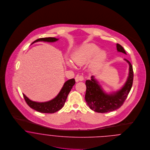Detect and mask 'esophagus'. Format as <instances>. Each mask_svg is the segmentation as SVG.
Masks as SVG:
<instances>
[{
	"mask_svg": "<svg viewBox=\"0 0 150 150\" xmlns=\"http://www.w3.org/2000/svg\"><path fill=\"white\" fill-rule=\"evenodd\" d=\"M75 80L76 82L82 81L84 80V77L83 76H77L75 78Z\"/></svg>",
	"mask_w": 150,
	"mask_h": 150,
	"instance_id": "34e87169",
	"label": "esophagus"
}]
</instances>
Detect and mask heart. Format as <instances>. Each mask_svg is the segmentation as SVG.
I'll return each instance as SVG.
<instances>
[{
    "label": "heart",
    "instance_id": "1",
    "mask_svg": "<svg viewBox=\"0 0 150 150\" xmlns=\"http://www.w3.org/2000/svg\"><path fill=\"white\" fill-rule=\"evenodd\" d=\"M107 57L106 51L100 50V47L93 43L85 44L80 47L72 57L73 61L77 64H86L90 61V66L94 70L99 69L105 62ZM67 64L74 67L73 63L69 61Z\"/></svg>",
    "mask_w": 150,
    "mask_h": 150
}]
</instances>
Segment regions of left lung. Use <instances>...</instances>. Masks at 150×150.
Masks as SVG:
<instances>
[{
  "mask_svg": "<svg viewBox=\"0 0 150 150\" xmlns=\"http://www.w3.org/2000/svg\"><path fill=\"white\" fill-rule=\"evenodd\" d=\"M116 47L118 52L127 54L120 44H117ZM124 61L129 64L128 76L124 85L117 91L107 92L94 76L91 77V80L86 81L85 99L88 106L93 111L103 113L112 111L121 107L127 98L132 86L133 71L130 62L125 59Z\"/></svg>",
  "mask_w": 150,
  "mask_h": 150,
  "instance_id": "left-lung-1",
  "label": "left lung"
}]
</instances>
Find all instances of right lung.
<instances>
[{"mask_svg": "<svg viewBox=\"0 0 150 150\" xmlns=\"http://www.w3.org/2000/svg\"><path fill=\"white\" fill-rule=\"evenodd\" d=\"M58 40L59 39L55 38H40L33 42L32 44L39 42L54 43L58 41ZM75 83L76 81L74 79H70L66 81L58 94L54 99L44 102L32 101L23 93V96L28 106L30 108L35 110L36 111L43 113H54L64 107L67 96Z\"/></svg>", "mask_w": 150, "mask_h": 150, "instance_id": "add662e5", "label": "right lung"}]
</instances>
